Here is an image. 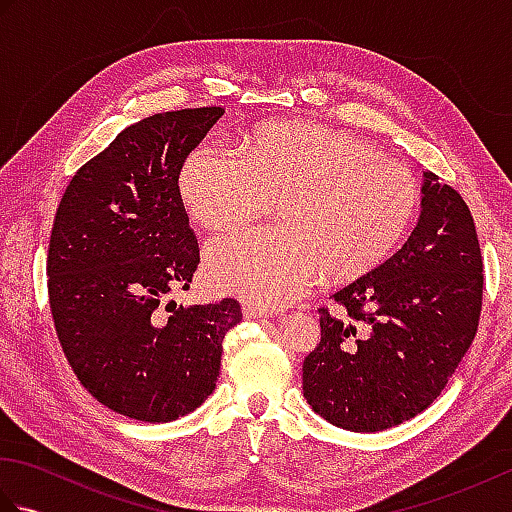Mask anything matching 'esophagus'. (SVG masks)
<instances>
[{"instance_id":"1","label":"esophagus","mask_w":512,"mask_h":512,"mask_svg":"<svg viewBox=\"0 0 512 512\" xmlns=\"http://www.w3.org/2000/svg\"><path fill=\"white\" fill-rule=\"evenodd\" d=\"M242 312H244V317H246V319H264V317H270V312H268V310H264V308H257V306H253V303H244Z\"/></svg>"}]
</instances>
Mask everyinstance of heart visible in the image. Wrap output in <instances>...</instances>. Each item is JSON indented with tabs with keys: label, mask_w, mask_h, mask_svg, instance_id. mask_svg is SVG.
Wrapping results in <instances>:
<instances>
[{
	"label": "heart",
	"mask_w": 512,
	"mask_h": 512,
	"mask_svg": "<svg viewBox=\"0 0 512 512\" xmlns=\"http://www.w3.org/2000/svg\"><path fill=\"white\" fill-rule=\"evenodd\" d=\"M187 211L213 233H237L277 200L279 226L209 248L213 288L259 308H284L321 275H367L405 237L418 184L400 162L358 138L317 123L266 125L244 154L204 143L182 162Z\"/></svg>",
	"instance_id": "heart-1"
}]
</instances>
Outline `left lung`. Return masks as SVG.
Wrapping results in <instances>:
<instances>
[{
  "label": "left lung",
  "mask_w": 512,
  "mask_h": 512,
  "mask_svg": "<svg viewBox=\"0 0 512 512\" xmlns=\"http://www.w3.org/2000/svg\"><path fill=\"white\" fill-rule=\"evenodd\" d=\"M482 250L462 195L424 171L418 224L398 253L319 308L303 396L334 427L385 431L427 409L469 350L482 312Z\"/></svg>",
  "instance_id": "8db88e82"
}]
</instances>
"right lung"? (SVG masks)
<instances>
[{"mask_svg":"<svg viewBox=\"0 0 512 512\" xmlns=\"http://www.w3.org/2000/svg\"><path fill=\"white\" fill-rule=\"evenodd\" d=\"M222 107L143 118L74 173L54 215L48 297L81 385L116 413L171 422L198 409L220 376L235 299L178 306L200 248L178 189L182 162Z\"/></svg>","mask_w":512,"mask_h":512,"instance_id":"1","label":"right lung"}]
</instances>
